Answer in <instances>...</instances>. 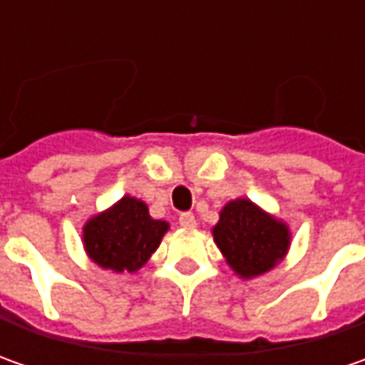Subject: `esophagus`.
Instances as JSON below:
<instances>
[{"mask_svg": "<svg viewBox=\"0 0 365 365\" xmlns=\"http://www.w3.org/2000/svg\"><path fill=\"white\" fill-rule=\"evenodd\" d=\"M178 223H180L182 227L190 230V227H195V225H197V219H195V215H192V213H189V211H187V213H180V215H178Z\"/></svg>", "mask_w": 365, "mask_h": 365, "instance_id": "1", "label": "esophagus"}]
</instances>
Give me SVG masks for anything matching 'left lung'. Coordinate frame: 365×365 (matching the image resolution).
Instances as JSON below:
<instances>
[{
  "label": "left lung",
  "instance_id": "8db88e82",
  "mask_svg": "<svg viewBox=\"0 0 365 365\" xmlns=\"http://www.w3.org/2000/svg\"><path fill=\"white\" fill-rule=\"evenodd\" d=\"M213 237L227 264L244 278L268 272L284 258L290 244L287 225L266 215L247 199L223 207Z\"/></svg>",
  "mask_w": 365,
  "mask_h": 365
}]
</instances>
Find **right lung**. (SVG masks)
Masks as SVG:
<instances>
[{"instance_id":"1","label":"right lung","mask_w":365,"mask_h":365,"mask_svg":"<svg viewBox=\"0 0 365 365\" xmlns=\"http://www.w3.org/2000/svg\"><path fill=\"white\" fill-rule=\"evenodd\" d=\"M166 230L168 223L150 217L142 201L123 197L85 225L83 240L89 258L101 268L135 272L156 252Z\"/></svg>"}]
</instances>
